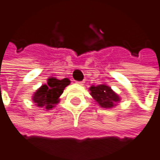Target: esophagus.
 <instances>
[{
    "instance_id": "obj_1",
    "label": "esophagus",
    "mask_w": 160,
    "mask_h": 160,
    "mask_svg": "<svg viewBox=\"0 0 160 160\" xmlns=\"http://www.w3.org/2000/svg\"><path fill=\"white\" fill-rule=\"evenodd\" d=\"M77 83H78L79 85H83L84 82H83V81H77Z\"/></svg>"
}]
</instances>
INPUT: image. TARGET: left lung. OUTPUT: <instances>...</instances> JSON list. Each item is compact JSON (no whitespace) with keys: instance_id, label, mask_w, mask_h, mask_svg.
Segmentation results:
<instances>
[{"instance_id":"left-lung-1","label":"left lung","mask_w":160,"mask_h":160,"mask_svg":"<svg viewBox=\"0 0 160 160\" xmlns=\"http://www.w3.org/2000/svg\"><path fill=\"white\" fill-rule=\"evenodd\" d=\"M89 91L94 102L103 108H112L121 100L119 95L107 84H100L97 86L92 85L89 88Z\"/></svg>"}]
</instances>
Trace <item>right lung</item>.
<instances>
[{
	"label": "right lung",
	"mask_w": 160,
	"mask_h": 160,
	"mask_svg": "<svg viewBox=\"0 0 160 160\" xmlns=\"http://www.w3.org/2000/svg\"><path fill=\"white\" fill-rule=\"evenodd\" d=\"M70 84V80L68 78L58 80L53 77H50L47 80V84H42L33 94L32 101L38 108L45 110H51L60 101V96L63 93L65 88Z\"/></svg>",
	"instance_id": "right-lung-1"
}]
</instances>
